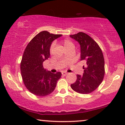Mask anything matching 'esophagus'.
Listing matches in <instances>:
<instances>
[{"instance_id": "1", "label": "esophagus", "mask_w": 125, "mask_h": 125, "mask_svg": "<svg viewBox=\"0 0 125 125\" xmlns=\"http://www.w3.org/2000/svg\"><path fill=\"white\" fill-rule=\"evenodd\" d=\"M68 74V73H66V72H62V74L63 75V76H66V75H67Z\"/></svg>"}]
</instances>
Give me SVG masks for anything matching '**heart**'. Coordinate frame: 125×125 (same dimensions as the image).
<instances>
[{
	"mask_svg": "<svg viewBox=\"0 0 125 125\" xmlns=\"http://www.w3.org/2000/svg\"><path fill=\"white\" fill-rule=\"evenodd\" d=\"M61 44L63 46V47H64L65 50H66V49L68 48H74V44H73L72 42L67 39H64V40L61 41ZM53 48H54V45L53 44H52L50 48L51 53H52L53 52Z\"/></svg>",
	"mask_w": 125,
	"mask_h": 125,
	"instance_id": "heart-1",
	"label": "heart"
}]
</instances>
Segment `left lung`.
Wrapping results in <instances>:
<instances>
[{
	"label": "left lung",
	"instance_id": "1",
	"mask_svg": "<svg viewBox=\"0 0 125 125\" xmlns=\"http://www.w3.org/2000/svg\"><path fill=\"white\" fill-rule=\"evenodd\" d=\"M70 37L79 43L80 61L84 64L83 76L77 75L76 81L71 85V88L80 94L90 93L103 81L105 74L103 53L97 42L87 34L80 32Z\"/></svg>",
	"mask_w": 125,
	"mask_h": 125
}]
</instances>
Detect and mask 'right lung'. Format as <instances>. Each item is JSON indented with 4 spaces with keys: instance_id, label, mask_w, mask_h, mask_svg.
Wrapping results in <instances>:
<instances>
[{
    "instance_id": "1",
    "label": "right lung",
    "mask_w": 125,
    "mask_h": 125,
    "mask_svg": "<svg viewBox=\"0 0 125 125\" xmlns=\"http://www.w3.org/2000/svg\"><path fill=\"white\" fill-rule=\"evenodd\" d=\"M61 35L44 31L36 35L27 45L20 64L23 83L27 89L37 96H46L54 91L61 72L52 73L43 67V62L50 56L52 42Z\"/></svg>"
}]
</instances>
